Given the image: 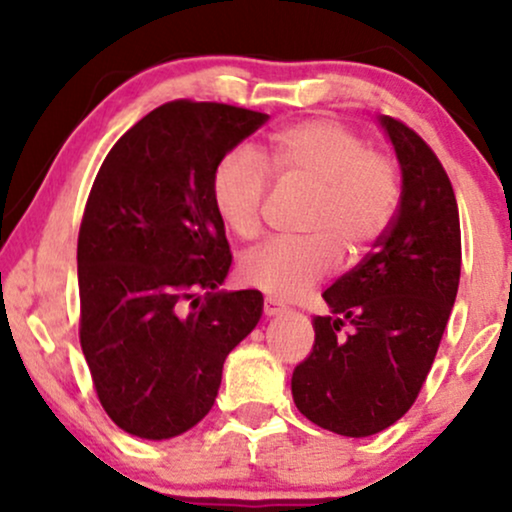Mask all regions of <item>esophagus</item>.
Here are the masks:
<instances>
[{"instance_id": "obj_1", "label": "esophagus", "mask_w": 512, "mask_h": 512, "mask_svg": "<svg viewBox=\"0 0 512 512\" xmlns=\"http://www.w3.org/2000/svg\"><path fill=\"white\" fill-rule=\"evenodd\" d=\"M281 313H284V305H281L279 301H274V298H264V315L274 317Z\"/></svg>"}]
</instances>
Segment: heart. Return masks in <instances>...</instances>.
<instances>
[{
  "label": "heart",
  "instance_id": "b5f03b06",
  "mask_svg": "<svg viewBox=\"0 0 512 512\" xmlns=\"http://www.w3.org/2000/svg\"><path fill=\"white\" fill-rule=\"evenodd\" d=\"M267 156L279 178L315 190L303 231L245 252L238 262L243 284L276 301H296L325 281L342 260H358L385 236L395 219L402 185L395 161L373 151L354 129L332 120H305L269 137ZM269 173L248 146L219 158L211 173V202L238 238L262 228Z\"/></svg>",
  "mask_w": 512,
  "mask_h": 512
}]
</instances>
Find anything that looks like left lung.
Listing matches in <instances>:
<instances>
[{"mask_svg":"<svg viewBox=\"0 0 512 512\" xmlns=\"http://www.w3.org/2000/svg\"><path fill=\"white\" fill-rule=\"evenodd\" d=\"M399 166L402 197L373 252L322 293L315 344L291 378L305 419L349 438L385 431L426 383L460 286L457 199L443 163L414 129L380 117ZM346 324L349 333L341 334Z\"/></svg>","mask_w":512,"mask_h":512,"instance_id":"8db88e82","label":"left lung"}]
</instances>
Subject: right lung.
<instances>
[{
  "label": "right lung",
  "mask_w": 512,
  "mask_h": 512,
  "mask_svg": "<svg viewBox=\"0 0 512 512\" xmlns=\"http://www.w3.org/2000/svg\"><path fill=\"white\" fill-rule=\"evenodd\" d=\"M267 120L226 103H163L93 180L76 245L79 339L103 409L132 436L199 424L223 361L260 322V291H219L233 255L211 173Z\"/></svg>",
  "instance_id": "1"
}]
</instances>
